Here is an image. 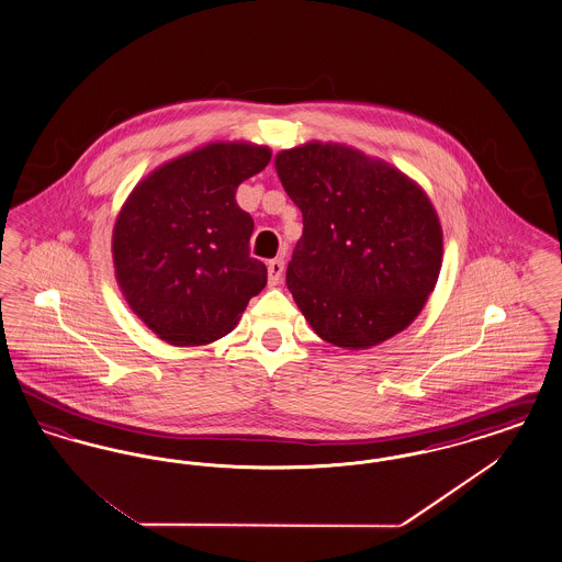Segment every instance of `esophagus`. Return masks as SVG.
<instances>
[{"mask_svg": "<svg viewBox=\"0 0 562 562\" xmlns=\"http://www.w3.org/2000/svg\"><path fill=\"white\" fill-rule=\"evenodd\" d=\"M282 273H284V261L282 259H273L268 263V282L269 286H276L280 284L282 280Z\"/></svg>", "mask_w": 562, "mask_h": 562, "instance_id": "1", "label": "esophagus"}]
</instances>
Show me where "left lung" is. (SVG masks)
I'll return each instance as SVG.
<instances>
[{
    "label": "left lung",
    "mask_w": 562,
    "mask_h": 562,
    "mask_svg": "<svg viewBox=\"0 0 562 562\" xmlns=\"http://www.w3.org/2000/svg\"><path fill=\"white\" fill-rule=\"evenodd\" d=\"M303 214L286 284L305 321L337 348L376 346L419 316L442 263L428 195L351 147L307 143L276 156Z\"/></svg>",
    "instance_id": "8db88e82"
}]
</instances>
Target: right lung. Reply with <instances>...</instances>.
I'll list each match as a JSON object with an SVG mask.
<instances>
[{
	"label": "right lung",
	"mask_w": 562,
	"mask_h": 562,
	"mask_svg": "<svg viewBox=\"0 0 562 562\" xmlns=\"http://www.w3.org/2000/svg\"><path fill=\"white\" fill-rule=\"evenodd\" d=\"M271 160L268 147L211 143L140 181L113 227L115 278L134 314L172 346L225 337L268 268L250 257L252 216L241 181Z\"/></svg>",
	"instance_id": "add662e5"
}]
</instances>
